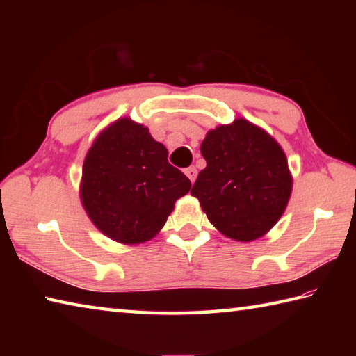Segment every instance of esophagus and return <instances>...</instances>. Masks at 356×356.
I'll return each mask as SVG.
<instances>
[{
    "label": "esophagus",
    "instance_id": "obj_1",
    "mask_svg": "<svg viewBox=\"0 0 356 356\" xmlns=\"http://www.w3.org/2000/svg\"><path fill=\"white\" fill-rule=\"evenodd\" d=\"M185 176L188 177L191 182H195L196 180V176H197V171H196V168L195 166H190V168H186L185 170Z\"/></svg>",
    "mask_w": 356,
    "mask_h": 356
}]
</instances>
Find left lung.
I'll return each instance as SVG.
<instances>
[{
    "label": "left lung",
    "mask_w": 356,
    "mask_h": 356,
    "mask_svg": "<svg viewBox=\"0 0 356 356\" xmlns=\"http://www.w3.org/2000/svg\"><path fill=\"white\" fill-rule=\"evenodd\" d=\"M201 154L207 166L197 174L191 195L209 221L237 242L264 237L292 195V174L278 141L238 118L209 130Z\"/></svg>",
    "instance_id": "obj_1"
}]
</instances>
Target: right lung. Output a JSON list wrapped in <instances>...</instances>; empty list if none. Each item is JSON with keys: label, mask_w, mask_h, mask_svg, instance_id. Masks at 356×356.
<instances>
[{"label": "right lung", "mask_w": 356, "mask_h": 356, "mask_svg": "<svg viewBox=\"0 0 356 356\" xmlns=\"http://www.w3.org/2000/svg\"><path fill=\"white\" fill-rule=\"evenodd\" d=\"M191 182L168 163V150L149 129L120 118L95 138L83 163L81 206L106 237L140 245L165 226Z\"/></svg>", "instance_id": "add662e5"}]
</instances>
